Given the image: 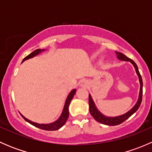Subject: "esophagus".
<instances>
[{"label": "esophagus", "instance_id": "1", "mask_svg": "<svg viewBox=\"0 0 152 152\" xmlns=\"http://www.w3.org/2000/svg\"><path fill=\"white\" fill-rule=\"evenodd\" d=\"M81 85H82V87H87V82L86 80L82 81V82H81Z\"/></svg>", "mask_w": 152, "mask_h": 152}]
</instances>
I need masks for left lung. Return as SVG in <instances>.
Segmentation results:
<instances>
[{
    "mask_svg": "<svg viewBox=\"0 0 152 152\" xmlns=\"http://www.w3.org/2000/svg\"><path fill=\"white\" fill-rule=\"evenodd\" d=\"M116 54H117V57L120 60L123 61H129V62H131L133 65H134V68H135L136 73H137V76H138L139 81H140V94H139V99L137 100L136 104L131 109L129 112H127L125 114L122 115L117 116V117H107V116L104 115L103 114L100 113V112L98 110V109L96 108V105H95L94 102H93V99H92L91 96L89 95V107H90V113L91 114V115L93 116V118L96 121L99 122L101 124H105V125L108 126H116L118 125L123 123L124 121H125L126 119H128L132 115L134 114L138 108L140 107V104L142 102V77L140 74V72H139L138 67H137V65H136L135 62L132 60V59H129V58L127 57L126 56L123 54L122 53L120 52L115 51Z\"/></svg>",
    "mask_w": 152,
    "mask_h": 152,
    "instance_id": "left-lung-1",
    "label": "left lung"
}]
</instances>
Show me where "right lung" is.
<instances>
[{"instance_id": "obj_1", "label": "right lung", "mask_w": 152, "mask_h": 152, "mask_svg": "<svg viewBox=\"0 0 152 152\" xmlns=\"http://www.w3.org/2000/svg\"><path fill=\"white\" fill-rule=\"evenodd\" d=\"M43 50L44 49H42V50H41V49H37V50H35L34 51H33L32 53H31L30 54L28 55V56H26V57L23 59V62L26 60V59H30V58H32L34 57V56H37V55H38L39 53L43 51ZM76 90H75V89H73V90H72L71 91H70V93H69L68 96H67L66 101H65V106H64L63 110H62V114H61L60 117H59V118L58 119V120H56V121L53 122V123L48 124H40L35 123V122H33L27 119L26 118L24 117L23 115L21 114L20 115H22V117L23 118L24 120L26 121L27 122H28V123L31 124V125L37 127V128L41 129L48 130V131H55V130H58L59 129H60L61 127L65 125V124L66 123L67 118H68V116H69L68 107H69V105H70V101L72 100V99H73V96H74L75 93H76Z\"/></svg>"}]
</instances>
